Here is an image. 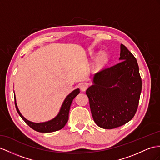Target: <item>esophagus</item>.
I'll use <instances>...</instances> for the list:
<instances>
[{
	"instance_id": "esophagus-1",
	"label": "esophagus",
	"mask_w": 160,
	"mask_h": 160,
	"mask_svg": "<svg viewBox=\"0 0 160 160\" xmlns=\"http://www.w3.org/2000/svg\"><path fill=\"white\" fill-rule=\"evenodd\" d=\"M80 90L82 91H85L87 89V84H82L80 86Z\"/></svg>"
}]
</instances>
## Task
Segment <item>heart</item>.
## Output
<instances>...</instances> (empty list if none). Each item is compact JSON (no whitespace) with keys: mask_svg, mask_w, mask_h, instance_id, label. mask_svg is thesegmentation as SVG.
Segmentation results:
<instances>
[{"mask_svg":"<svg viewBox=\"0 0 160 160\" xmlns=\"http://www.w3.org/2000/svg\"><path fill=\"white\" fill-rule=\"evenodd\" d=\"M107 61V55L105 53H101V54L98 56L97 61H96V65L98 68H101L105 63Z\"/></svg>","mask_w":160,"mask_h":160,"instance_id":"heart-1","label":"heart"}]
</instances>
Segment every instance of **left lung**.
<instances>
[{"instance_id":"1","label":"left lung","mask_w":160,"mask_h":160,"mask_svg":"<svg viewBox=\"0 0 160 160\" xmlns=\"http://www.w3.org/2000/svg\"><path fill=\"white\" fill-rule=\"evenodd\" d=\"M119 60V63L95 73L93 84L86 91L93 120L104 129L132 120L140 99L142 81L137 61L122 44Z\"/></svg>"}]
</instances>
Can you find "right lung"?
<instances>
[{"mask_svg":"<svg viewBox=\"0 0 160 160\" xmlns=\"http://www.w3.org/2000/svg\"><path fill=\"white\" fill-rule=\"evenodd\" d=\"M79 93H80L79 88H76L75 90H73L72 92L69 93V95L65 97V99L63 101L62 105H61V107L60 108L58 114H57L54 118H52V119L47 122L36 123V122H31L24 118L22 116V114L20 113L19 110L18 109L17 103H16L15 95H14L15 108L20 117H21L24 120V122H25L26 124L33 130L37 131V132H44V133L55 132V131H57L59 130L62 129L65 126V125L66 124V123L68 121L69 112V109H70L71 104L72 103V101L78 95Z\"/></svg>","mask_w":160,"mask_h":160,"instance_id":"right-lung-1","label":"right lung"}]
</instances>
